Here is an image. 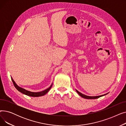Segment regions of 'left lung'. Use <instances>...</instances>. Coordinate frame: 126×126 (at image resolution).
<instances>
[{
    "label": "left lung",
    "instance_id": "left-lung-1",
    "mask_svg": "<svg viewBox=\"0 0 126 126\" xmlns=\"http://www.w3.org/2000/svg\"><path fill=\"white\" fill-rule=\"evenodd\" d=\"M76 91L77 92V93H78L79 95H80L81 97H83V98H87V99H96V98L100 97H101V96H104V95H106V94H108V93H107V94H105L101 95H98V96H91L86 95H85V94H82V93H81V92H79L76 89Z\"/></svg>",
    "mask_w": 126,
    "mask_h": 126
}]
</instances>
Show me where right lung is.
Instances as JSON below:
<instances>
[{
  "mask_svg": "<svg viewBox=\"0 0 126 126\" xmlns=\"http://www.w3.org/2000/svg\"><path fill=\"white\" fill-rule=\"evenodd\" d=\"M11 79H12V81L13 83V84H14V86L19 91L21 92V93H22L24 94H25V95H28V96H32V97H39V96L44 95L45 94H47V92L49 91V90L50 89V88H51L52 85V83L51 85H50V86L48 88H47L44 90H43L42 91H40V92H32V91H28L23 88L19 87V86L17 85V84L15 83V82L14 81V80H13L12 77H11Z\"/></svg>",
  "mask_w": 126,
  "mask_h": 126,
  "instance_id": "add662e5",
  "label": "right lung"
}]
</instances>
